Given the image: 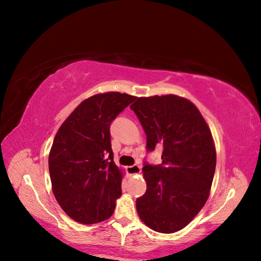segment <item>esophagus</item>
<instances>
[{
	"instance_id": "1",
	"label": "esophagus",
	"mask_w": 261,
	"mask_h": 261,
	"mask_svg": "<svg viewBox=\"0 0 261 261\" xmlns=\"http://www.w3.org/2000/svg\"><path fill=\"white\" fill-rule=\"evenodd\" d=\"M126 171H127L128 175H135V174H139L141 169L138 164H134V165H132V167L126 168Z\"/></svg>"
}]
</instances>
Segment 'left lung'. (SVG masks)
I'll use <instances>...</instances> for the list:
<instances>
[{"label":"left lung","instance_id":"obj_1","mask_svg":"<svg viewBox=\"0 0 261 261\" xmlns=\"http://www.w3.org/2000/svg\"><path fill=\"white\" fill-rule=\"evenodd\" d=\"M147 136V151L162 146V163L145 162L147 191L136 200L143 222L160 233L184 228L206 203L217 154L199 110L174 94L136 98L130 106Z\"/></svg>","mask_w":261,"mask_h":261}]
</instances>
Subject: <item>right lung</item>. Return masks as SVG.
<instances>
[{
  "mask_svg": "<svg viewBox=\"0 0 261 261\" xmlns=\"http://www.w3.org/2000/svg\"><path fill=\"white\" fill-rule=\"evenodd\" d=\"M136 97L107 92L84 100L61 125L49 154L55 199L83 224L113 215L122 195V172L113 161L110 126Z\"/></svg>",
  "mask_w": 261,
  "mask_h": 261,
  "instance_id": "right-lung-1",
  "label": "right lung"
}]
</instances>
